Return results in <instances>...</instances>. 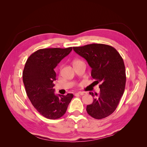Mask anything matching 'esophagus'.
<instances>
[{
  "mask_svg": "<svg viewBox=\"0 0 147 147\" xmlns=\"http://www.w3.org/2000/svg\"><path fill=\"white\" fill-rule=\"evenodd\" d=\"M78 94H80V95H82V96H83V95L86 94V92H83V91H79V92H78Z\"/></svg>",
  "mask_w": 147,
  "mask_h": 147,
  "instance_id": "1",
  "label": "esophagus"
}]
</instances>
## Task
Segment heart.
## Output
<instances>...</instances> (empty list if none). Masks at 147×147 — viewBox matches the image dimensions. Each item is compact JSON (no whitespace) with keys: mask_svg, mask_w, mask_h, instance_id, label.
<instances>
[{"mask_svg":"<svg viewBox=\"0 0 147 147\" xmlns=\"http://www.w3.org/2000/svg\"><path fill=\"white\" fill-rule=\"evenodd\" d=\"M80 62H82L80 60H75L74 61V63H80Z\"/></svg>","mask_w":147,"mask_h":147,"instance_id":"b5f03b06","label":"heart"}]
</instances>
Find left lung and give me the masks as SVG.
<instances>
[{
    "label": "left lung",
    "mask_w": 147,
    "mask_h": 147,
    "mask_svg": "<svg viewBox=\"0 0 147 147\" xmlns=\"http://www.w3.org/2000/svg\"><path fill=\"white\" fill-rule=\"evenodd\" d=\"M91 67V76L99 85L100 92L94 94L93 102L86 106L87 113L92 118L102 119L113 113L122 97L126 85L123 59L116 49L104 44L92 43L73 47Z\"/></svg>",
    "instance_id": "obj_1"
}]
</instances>
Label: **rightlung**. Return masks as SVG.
I'll list each match as a JSON object with an SVG mask.
<instances>
[{"label":"right lung","instance_id":"1","mask_svg":"<svg viewBox=\"0 0 147 147\" xmlns=\"http://www.w3.org/2000/svg\"><path fill=\"white\" fill-rule=\"evenodd\" d=\"M72 50V47L40 49L26 63L23 80L26 93L35 109L47 118L63 116L74 97L73 94H55L53 88L56 79L54 69Z\"/></svg>","mask_w":147,"mask_h":147}]
</instances>
